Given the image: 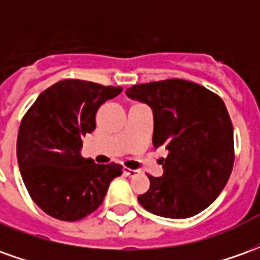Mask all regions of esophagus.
Instances as JSON below:
<instances>
[{
    "label": "esophagus",
    "mask_w": 260,
    "mask_h": 260,
    "mask_svg": "<svg viewBox=\"0 0 260 260\" xmlns=\"http://www.w3.org/2000/svg\"><path fill=\"white\" fill-rule=\"evenodd\" d=\"M124 174L126 177H136V175H139V171L138 170H132V169H124Z\"/></svg>",
    "instance_id": "34e87169"
}]
</instances>
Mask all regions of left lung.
Instances as JSON below:
<instances>
[{
  "instance_id": "1",
  "label": "left lung",
  "mask_w": 260,
  "mask_h": 260,
  "mask_svg": "<svg viewBox=\"0 0 260 260\" xmlns=\"http://www.w3.org/2000/svg\"><path fill=\"white\" fill-rule=\"evenodd\" d=\"M153 110L154 147H166L163 177L147 175L150 188L138 196L147 212L192 217L220 195L234 164V131L223 100L206 87L167 79L126 89Z\"/></svg>"
}]
</instances>
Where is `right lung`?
Here are the masks:
<instances>
[{"label": "right lung", "mask_w": 260, "mask_h": 260, "mask_svg": "<svg viewBox=\"0 0 260 260\" xmlns=\"http://www.w3.org/2000/svg\"><path fill=\"white\" fill-rule=\"evenodd\" d=\"M121 87L59 80L43 91L22 119L16 142L20 175L30 198L48 216L76 221L100 206L122 166L82 157V138L96 128L103 103Z\"/></svg>", "instance_id": "add662e5"}]
</instances>
